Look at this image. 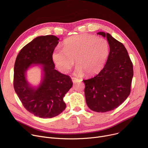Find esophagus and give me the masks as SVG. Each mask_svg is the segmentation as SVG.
Returning <instances> with one entry per match:
<instances>
[{
	"mask_svg": "<svg viewBox=\"0 0 148 148\" xmlns=\"http://www.w3.org/2000/svg\"><path fill=\"white\" fill-rule=\"evenodd\" d=\"M71 79H72V81L74 83H75L78 81V79L75 78V77H71Z\"/></svg>",
	"mask_w": 148,
	"mask_h": 148,
	"instance_id": "1",
	"label": "esophagus"
}]
</instances>
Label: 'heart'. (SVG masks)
Masks as SVG:
<instances>
[{
	"mask_svg": "<svg viewBox=\"0 0 148 148\" xmlns=\"http://www.w3.org/2000/svg\"><path fill=\"white\" fill-rule=\"evenodd\" d=\"M109 54L110 45L106 39L84 34L66 39L63 49L54 51L53 60L62 73L71 69L75 60L76 73L90 77L102 70Z\"/></svg>",
	"mask_w": 148,
	"mask_h": 148,
	"instance_id": "heart-1",
	"label": "heart"
}]
</instances>
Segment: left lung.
<instances>
[{
    "label": "left lung",
    "instance_id": "left-lung-1",
    "mask_svg": "<svg viewBox=\"0 0 148 148\" xmlns=\"http://www.w3.org/2000/svg\"><path fill=\"white\" fill-rule=\"evenodd\" d=\"M107 37L110 54L103 69L93 78L83 80L86 103L97 112L112 111L125 101L131 92L133 64L123 45L109 33L98 32Z\"/></svg>",
    "mask_w": 148,
    "mask_h": 148
}]
</instances>
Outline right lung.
I'll use <instances>...</instances> for the list:
<instances>
[{"instance_id":"right-lung-1","label":"right lung","mask_w":148,"mask_h":148,"mask_svg":"<svg viewBox=\"0 0 148 148\" xmlns=\"http://www.w3.org/2000/svg\"><path fill=\"white\" fill-rule=\"evenodd\" d=\"M59 38L53 35L38 36L17 55L14 67L13 86L24 107L42 118H51L64 111L65 94L73 86L70 77L54 69L53 53ZM41 64L44 72L39 87L30 86L25 72L32 64Z\"/></svg>"}]
</instances>
